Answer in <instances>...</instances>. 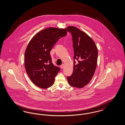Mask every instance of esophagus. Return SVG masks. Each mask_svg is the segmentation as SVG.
Returning a JSON list of instances; mask_svg holds the SVG:
<instances>
[{"label": "esophagus", "instance_id": "obj_1", "mask_svg": "<svg viewBox=\"0 0 125 125\" xmlns=\"http://www.w3.org/2000/svg\"><path fill=\"white\" fill-rule=\"evenodd\" d=\"M60 67H61V69L64 68V64H62V65H61L60 66Z\"/></svg>", "mask_w": 125, "mask_h": 125}]
</instances>
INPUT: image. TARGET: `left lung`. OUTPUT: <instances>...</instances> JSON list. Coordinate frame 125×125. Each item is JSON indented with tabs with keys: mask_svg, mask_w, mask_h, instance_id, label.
<instances>
[{
	"mask_svg": "<svg viewBox=\"0 0 125 125\" xmlns=\"http://www.w3.org/2000/svg\"><path fill=\"white\" fill-rule=\"evenodd\" d=\"M66 29L72 35L74 53L73 73L67 79L71 86L81 88L90 82L95 73L97 47L94 41L85 32L73 26H69Z\"/></svg>",
	"mask_w": 125,
	"mask_h": 125,
	"instance_id": "obj_1",
	"label": "left lung"
}]
</instances>
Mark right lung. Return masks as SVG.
Returning <instances> with one entry per match:
<instances>
[{
  "label": "right lung",
  "instance_id": "right-lung-1",
  "mask_svg": "<svg viewBox=\"0 0 125 125\" xmlns=\"http://www.w3.org/2000/svg\"><path fill=\"white\" fill-rule=\"evenodd\" d=\"M66 29L49 27L37 33L25 52V67L32 82L41 88L50 87L60 68L52 63L50 52L53 45L67 34Z\"/></svg>",
  "mask_w": 125,
  "mask_h": 125
}]
</instances>
